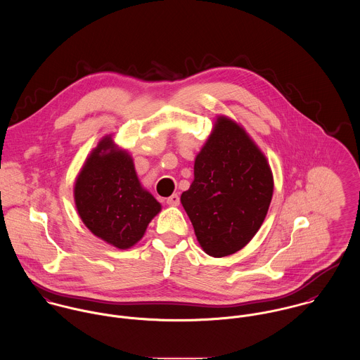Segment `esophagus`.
<instances>
[{"instance_id":"obj_1","label":"esophagus","mask_w":360,"mask_h":360,"mask_svg":"<svg viewBox=\"0 0 360 360\" xmlns=\"http://www.w3.org/2000/svg\"><path fill=\"white\" fill-rule=\"evenodd\" d=\"M166 204L170 206H177L180 204V197L177 194H173L170 195L167 200H166Z\"/></svg>"}]
</instances>
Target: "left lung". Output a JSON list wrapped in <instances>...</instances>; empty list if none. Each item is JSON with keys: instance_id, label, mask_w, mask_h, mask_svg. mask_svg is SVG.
Wrapping results in <instances>:
<instances>
[{"instance_id": "1", "label": "left lung", "mask_w": 360, "mask_h": 360, "mask_svg": "<svg viewBox=\"0 0 360 360\" xmlns=\"http://www.w3.org/2000/svg\"><path fill=\"white\" fill-rule=\"evenodd\" d=\"M273 188L270 165L255 141L236 120L219 115L180 201L201 248L209 257H229L257 234Z\"/></svg>"}]
</instances>
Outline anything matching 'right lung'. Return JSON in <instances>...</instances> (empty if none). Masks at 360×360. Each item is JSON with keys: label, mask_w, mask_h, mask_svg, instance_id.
I'll return each instance as SVG.
<instances>
[{"label": "right lung", "mask_w": 360, "mask_h": 360, "mask_svg": "<svg viewBox=\"0 0 360 360\" xmlns=\"http://www.w3.org/2000/svg\"><path fill=\"white\" fill-rule=\"evenodd\" d=\"M73 197L84 226L119 250L136 245L162 209L141 186L131 155L113 141L112 134L103 137L86 158Z\"/></svg>", "instance_id": "add662e5"}]
</instances>
